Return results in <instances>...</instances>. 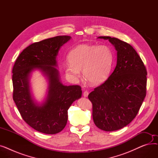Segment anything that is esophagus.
Here are the masks:
<instances>
[{"label": "esophagus", "instance_id": "1", "mask_svg": "<svg viewBox=\"0 0 158 158\" xmlns=\"http://www.w3.org/2000/svg\"><path fill=\"white\" fill-rule=\"evenodd\" d=\"M88 94H89V92H88V91H85L84 93H83V96H84L85 97H87L88 95Z\"/></svg>", "mask_w": 158, "mask_h": 158}]
</instances>
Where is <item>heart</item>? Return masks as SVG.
I'll use <instances>...</instances> for the list:
<instances>
[{
    "label": "heart",
    "mask_w": 158,
    "mask_h": 158,
    "mask_svg": "<svg viewBox=\"0 0 158 158\" xmlns=\"http://www.w3.org/2000/svg\"><path fill=\"white\" fill-rule=\"evenodd\" d=\"M113 60V53L107 45L82 44L69 53L70 64L64 66L67 77L78 81L82 70L85 79L92 85H100L107 79Z\"/></svg>",
    "instance_id": "1"
}]
</instances>
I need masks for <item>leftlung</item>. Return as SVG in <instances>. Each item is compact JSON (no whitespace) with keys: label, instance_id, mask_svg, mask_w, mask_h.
<instances>
[{"label":"left lung","instance_id":"8db88e82","mask_svg":"<svg viewBox=\"0 0 158 158\" xmlns=\"http://www.w3.org/2000/svg\"><path fill=\"white\" fill-rule=\"evenodd\" d=\"M108 40L117 51L116 67L103 84L88 95L93 105L95 126L113 131L127 126L138 114L146 96L145 66L135 48L129 44L110 36Z\"/></svg>","mask_w":158,"mask_h":158}]
</instances>
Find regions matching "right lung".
I'll list each match as a JSON object with an SVG mask.
<instances>
[{"label":"right lung","mask_w":158,"mask_h":158,"mask_svg":"<svg viewBox=\"0 0 158 158\" xmlns=\"http://www.w3.org/2000/svg\"><path fill=\"white\" fill-rule=\"evenodd\" d=\"M70 38L57 36L32 44L20 53L13 66V101L23 120L42 133L61 131L67 123L68 110L82 95L81 86L61 83L55 68L59 50ZM34 69L40 70L49 81L48 96L41 105L34 102L30 93L29 79Z\"/></svg>","instance_id":"1"}]
</instances>
